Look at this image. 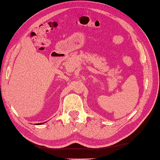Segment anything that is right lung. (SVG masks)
<instances>
[{"instance_id": "add662e5", "label": "right lung", "mask_w": 160, "mask_h": 160, "mask_svg": "<svg viewBox=\"0 0 160 160\" xmlns=\"http://www.w3.org/2000/svg\"><path fill=\"white\" fill-rule=\"evenodd\" d=\"M42 123H37V124H38V125H40V124H42Z\"/></svg>"}]
</instances>
